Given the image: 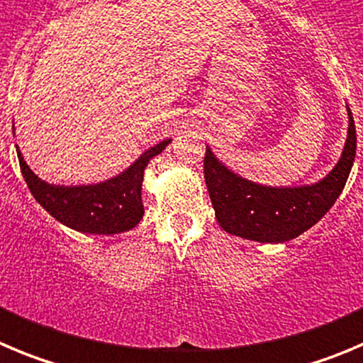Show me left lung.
Wrapping results in <instances>:
<instances>
[{
    "label": "left lung",
    "mask_w": 363,
    "mask_h": 363,
    "mask_svg": "<svg viewBox=\"0 0 363 363\" xmlns=\"http://www.w3.org/2000/svg\"><path fill=\"white\" fill-rule=\"evenodd\" d=\"M357 154V130L350 111L344 152L333 172L313 186L267 188L240 179L206 148L204 177L223 231L254 242L279 243L296 238L319 222L344 189Z\"/></svg>",
    "instance_id": "left-lung-1"
}]
</instances>
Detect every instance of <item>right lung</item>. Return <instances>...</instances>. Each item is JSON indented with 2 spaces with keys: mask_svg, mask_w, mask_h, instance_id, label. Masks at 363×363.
<instances>
[{
  "mask_svg": "<svg viewBox=\"0 0 363 363\" xmlns=\"http://www.w3.org/2000/svg\"><path fill=\"white\" fill-rule=\"evenodd\" d=\"M170 140L145 152L134 164L111 181L91 186H53L28 168L18 148L19 166L33 199L53 218L89 235H114L138 225L143 216L141 184L148 161L161 154Z\"/></svg>",
  "mask_w": 363,
  "mask_h": 363,
  "instance_id": "right-lung-1",
  "label": "right lung"
}]
</instances>
